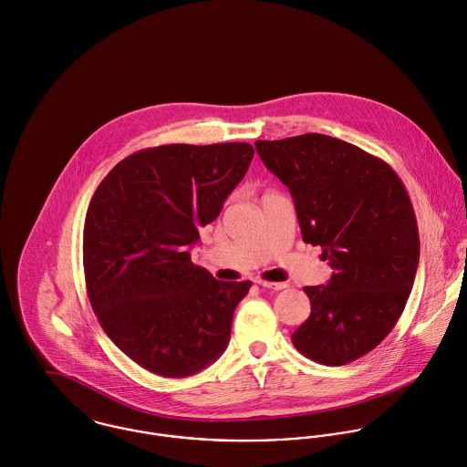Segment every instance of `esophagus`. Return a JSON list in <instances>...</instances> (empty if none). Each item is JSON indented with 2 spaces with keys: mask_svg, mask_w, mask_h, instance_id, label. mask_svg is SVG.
I'll use <instances>...</instances> for the list:
<instances>
[{
  "mask_svg": "<svg viewBox=\"0 0 467 467\" xmlns=\"http://www.w3.org/2000/svg\"><path fill=\"white\" fill-rule=\"evenodd\" d=\"M254 283H258V285L264 286V288H273V290H281V288L286 286V283H276V281L262 280V278L254 280Z\"/></svg>",
  "mask_w": 467,
  "mask_h": 467,
  "instance_id": "34e87169",
  "label": "esophagus"
}]
</instances>
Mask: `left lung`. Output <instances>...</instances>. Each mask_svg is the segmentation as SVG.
Here are the masks:
<instances>
[{"mask_svg": "<svg viewBox=\"0 0 467 467\" xmlns=\"http://www.w3.org/2000/svg\"><path fill=\"white\" fill-rule=\"evenodd\" d=\"M254 146L288 187L303 242L334 269L327 285L303 288L312 310L292 345L327 367L352 363L391 332L413 286L420 242L408 191L389 164L328 135Z\"/></svg>", "mask_w": 467, "mask_h": 467, "instance_id": "8db88e82", "label": "left lung"}]
</instances>
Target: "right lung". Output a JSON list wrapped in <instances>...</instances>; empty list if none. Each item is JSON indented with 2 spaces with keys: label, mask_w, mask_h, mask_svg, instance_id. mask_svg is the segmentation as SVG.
Listing matches in <instances>:
<instances>
[{
  "label": "right lung",
  "mask_w": 467,
  "mask_h": 467,
  "mask_svg": "<svg viewBox=\"0 0 467 467\" xmlns=\"http://www.w3.org/2000/svg\"><path fill=\"white\" fill-rule=\"evenodd\" d=\"M247 142L164 144L120 161L95 189L83 231L87 292L108 337L162 377L203 370L225 350L251 281H218L187 247L245 177Z\"/></svg>",
  "instance_id": "add662e5"
}]
</instances>
